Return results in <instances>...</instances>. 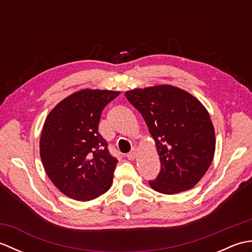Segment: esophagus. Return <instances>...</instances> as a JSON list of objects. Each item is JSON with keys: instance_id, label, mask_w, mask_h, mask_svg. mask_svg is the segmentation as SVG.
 <instances>
[{"instance_id": "34e87169", "label": "esophagus", "mask_w": 252, "mask_h": 252, "mask_svg": "<svg viewBox=\"0 0 252 252\" xmlns=\"http://www.w3.org/2000/svg\"><path fill=\"white\" fill-rule=\"evenodd\" d=\"M136 149L135 148H133L132 151L130 152V153H127L126 155V157L129 159V160H134L135 158H136Z\"/></svg>"}]
</instances>
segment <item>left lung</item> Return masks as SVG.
<instances>
[{"instance_id":"1","label":"left lung","mask_w":252,"mask_h":252,"mask_svg":"<svg viewBox=\"0 0 252 252\" xmlns=\"http://www.w3.org/2000/svg\"><path fill=\"white\" fill-rule=\"evenodd\" d=\"M154 137L161 169L148 181L155 190L173 195L194 187L210 167L216 151L215 127L194 96L172 85L126 92Z\"/></svg>"}]
</instances>
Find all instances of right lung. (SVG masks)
I'll use <instances>...</instances> for the list:
<instances>
[{
    "instance_id": "obj_1",
    "label": "right lung",
    "mask_w": 252,
    "mask_h": 252,
    "mask_svg": "<svg viewBox=\"0 0 252 252\" xmlns=\"http://www.w3.org/2000/svg\"><path fill=\"white\" fill-rule=\"evenodd\" d=\"M119 94L79 91L57 104L44 122L40 155L45 172L72 199L92 200L110 189L118 160L97 130L101 111Z\"/></svg>"
}]
</instances>
